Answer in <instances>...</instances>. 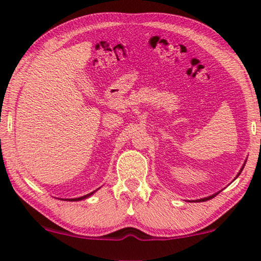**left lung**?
<instances>
[{
  "label": "left lung",
  "mask_w": 261,
  "mask_h": 261,
  "mask_svg": "<svg viewBox=\"0 0 261 261\" xmlns=\"http://www.w3.org/2000/svg\"><path fill=\"white\" fill-rule=\"evenodd\" d=\"M244 166H245V162H244V164H243V167H242V168H241V170H239V173H238V174H237V176H236V178H238V175L239 174H241V173H242V170H243V168H244ZM217 194L218 193H216V194H214V195H211V196H207V197H203V199H199V200H196V201H207V200H210V199H212V197H215V196H216L217 195Z\"/></svg>",
  "instance_id": "obj_1"
}]
</instances>
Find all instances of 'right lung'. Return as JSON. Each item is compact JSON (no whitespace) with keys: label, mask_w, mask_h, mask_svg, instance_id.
<instances>
[{"label":"right lung","mask_w":261,"mask_h":261,"mask_svg":"<svg viewBox=\"0 0 261 261\" xmlns=\"http://www.w3.org/2000/svg\"><path fill=\"white\" fill-rule=\"evenodd\" d=\"M97 191V190H95ZM95 191H93V193H89V194H87V195H85V196H81V197H76V199H67L68 201H81V200H85V199H87V197H89L91 195H93V194L95 193Z\"/></svg>","instance_id":"add662e5"}]
</instances>
